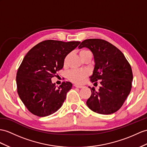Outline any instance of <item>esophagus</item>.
Returning a JSON list of instances; mask_svg holds the SVG:
<instances>
[{
  "mask_svg": "<svg viewBox=\"0 0 147 147\" xmlns=\"http://www.w3.org/2000/svg\"><path fill=\"white\" fill-rule=\"evenodd\" d=\"M74 87H76L77 88H82L83 87V86L82 85H78V84H74Z\"/></svg>",
  "mask_w": 147,
  "mask_h": 147,
  "instance_id": "34e87169",
  "label": "esophagus"
}]
</instances>
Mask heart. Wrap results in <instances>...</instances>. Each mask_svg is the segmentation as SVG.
<instances>
[{"mask_svg": "<svg viewBox=\"0 0 147 147\" xmlns=\"http://www.w3.org/2000/svg\"><path fill=\"white\" fill-rule=\"evenodd\" d=\"M88 52H90L88 50H82L80 52V56L82 59L83 57L88 53ZM69 55L66 56V57L64 59V65H66L67 62L68 58H69ZM89 74V71L85 69H73L70 70L69 74H68V78L69 79L75 82L77 84H82L84 82L85 79L86 78Z\"/></svg>", "mask_w": 147, "mask_h": 147, "instance_id": "1", "label": "heart"}]
</instances>
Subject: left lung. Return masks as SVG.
<instances>
[{
    "label": "left lung",
    "instance_id": "8db88e82",
    "mask_svg": "<svg viewBox=\"0 0 147 147\" xmlns=\"http://www.w3.org/2000/svg\"><path fill=\"white\" fill-rule=\"evenodd\" d=\"M83 47L90 49L94 55L95 64L90 82L100 80L101 85L98 91L89 87L92 94L86 103L96 113H115L130 92L133 80L131 66L119 49L104 40L87 39L78 46L79 49Z\"/></svg>",
    "mask_w": 147,
    "mask_h": 147
}]
</instances>
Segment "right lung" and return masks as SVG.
<instances>
[{
	"label": "right lung",
	"instance_id": "add662e5",
	"mask_svg": "<svg viewBox=\"0 0 147 147\" xmlns=\"http://www.w3.org/2000/svg\"><path fill=\"white\" fill-rule=\"evenodd\" d=\"M80 43L45 40L34 46L24 57L17 73V92L34 115L49 116L62 106L72 84L63 82L57 87L51 79L63 68L66 56Z\"/></svg>",
	"mask_w": 147,
	"mask_h": 147
}]
</instances>
